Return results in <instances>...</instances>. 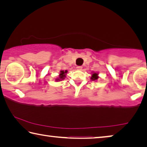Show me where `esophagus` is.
<instances>
[{
    "mask_svg": "<svg viewBox=\"0 0 147 147\" xmlns=\"http://www.w3.org/2000/svg\"><path fill=\"white\" fill-rule=\"evenodd\" d=\"M76 69H78V70H82V66H77Z\"/></svg>",
    "mask_w": 147,
    "mask_h": 147,
    "instance_id": "1",
    "label": "esophagus"
}]
</instances>
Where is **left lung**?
<instances>
[{"label": "left lung", "mask_w": 147, "mask_h": 147, "mask_svg": "<svg viewBox=\"0 0 147 147\" xmlns=\"http://www.w3.org/2000/svg\"><path fill=\"white\" fill-rule=\"evenodd\" d=\"M98 74L96 73H93V74H92L91 77V80L95 81V80H98V78H99L98 76Z\"/></svg>", "instance_id": "8db88e82"}]
</instances>
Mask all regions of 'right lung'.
<instances>
[{"instance_id": "right-lung-1", "label": "right lung", "mask_w": 147, "mask_h": 147, "mask_svg": "<svg viewBox=\"0 0 147 147\" xmlns=\"http://www.w3.org/2000/svg\"><path fill=\"white\" fill-rule=\"evenodd\" d=\"M67 73V71H60V73L59 74V77L58 78H57L56 79V82H59V81H61L62 80H64L65 78L66 77V73Z\"/></svg>"}]
</instances>
